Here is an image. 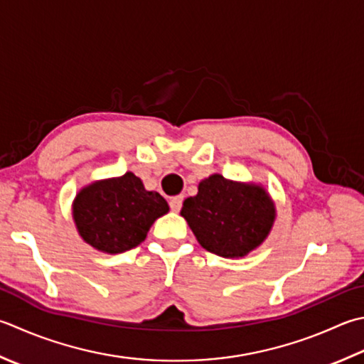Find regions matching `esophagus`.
<instances>
[{
    "label": "esophagus",
    "mask_w": 364,
    "mask_h": 364,
    "mask_svg": "<svg viewBox=\"0 0 364 364\" xmlns=\"http://www.w3.org/2000/svg\"><path fill=\"white\" fill-rule=\"evenodd\" d=\"M181 205H183V196H175L170 198V208L173 211H180Z\"/></svg>",
    "instance_id": "obj_1"
}]
</instances>
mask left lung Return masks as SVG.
<instances>
[{
	"instance_id": "1",
	"label": "left lung",
	"mask_w": 364,
	"mask_h": 364,
	"mask_svg": "<svg viewBox=\"0 0 364 364\" xmlns=\"http://www.w3.org/2000/svg\"><path fill=\"white\" fill-rule=\"evenodd\" d=\"M180 215L203 249L225 259L246 257L268 238L276 206L262 184L213 173L183 202Z\"/></svg>"
}]
</instances>
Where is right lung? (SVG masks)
<instances>
[{
	"label": "right lung",
	"instance_id": "add662e5",
	"mask_svg": "<svg viewBox=\"0 0 364 364\" xmlns=\"http://www.w3.org/2000/svg\"><path fill=\"white\" fill-rule=\"evenodd\" d=\"M167 213L166 198L146 191L132 172L92 181L77 192L73 202L80 238L104 254H121L139 246L154 220Z\"/></svg>",
	"mask_w": 364,
	"mask_h": 364
}]
</instances>
